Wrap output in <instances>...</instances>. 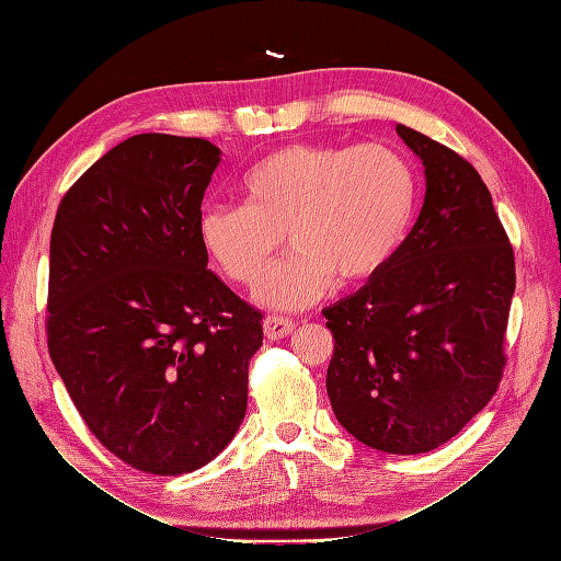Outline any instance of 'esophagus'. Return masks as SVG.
<instances>
[{
  "label": "esophagus",
  "instance_id": "34e87169",
  "mask_svg": "<svg viewBox=\"0 0 561 561\" xmlns=\"http://www.w3.org/2000/svg\"><path fill=\"white\" fill-rule=\"evenodd\" d=\"M295 322L290 318L283 316H266L264 318V334L271 339V342H278V339L293 334Z\"/></svg>",
  "mask_w": 561,
  "mask_h": 561
}]
</instances>
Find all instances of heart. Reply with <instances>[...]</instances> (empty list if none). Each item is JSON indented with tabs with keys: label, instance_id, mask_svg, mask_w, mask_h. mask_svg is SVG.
<instances>
[{
	"label": "heart",
	"instance_id": "b5f03b06",
	"mask_svg": "<svg viewBox=\"0 0 561 561\" xmlns=\"http://www.w3.org/2000/svg\"><path fill=\"white\" fill-rule=\"evenodd\" d=\"M243 206L210 203L196 233L219 274L254 285L283 248L257 299L271 309H304L330 293L334 278L363 283L393 262L416 213V175L383 145H285L241 178Z\"/></svg>",
	"mask_w": 561,
	"mask_h": 561
}]
</instances>
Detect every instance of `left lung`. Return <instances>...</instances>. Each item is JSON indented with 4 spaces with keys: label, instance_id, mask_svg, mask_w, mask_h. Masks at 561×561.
Returning <instances> with one entry per match:
<instances>
[{
    "label": "left lung",
    "instance_id": "obj_1",
    "mask_svg": "<svg viewBox=\"0 0 561 561\" xmlns=\"http://www.w3.org/2000/svg\"><path fill=\"white\" fill-rule=\"evenodd\" d=\"M396 130L426 168V196L393 262L322 309L334 336L328 396L363 445L423 454L496 393L515 254L480 173L428 135Z\"/></svg>",
    "mask_w": 561,
    "mask_h": 561
}]
</instances>
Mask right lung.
<instances>
[{
    "label": "right lung",
    "mask_w": 561,
    "mask_h": 561,
    "mask_svg": "<svg viewBox=\"0 0 561 561\" xmlns=\"http://www.w3.org/2000/svg\"><path fill=\"white\" fill-rule=\"evenodd\" d=\"M219 154L133 135L70 186L50 231V360L103 447L151 474L192 472L231 443L264 336L196 233Z\"/></svg>",
    "instance_id": "right-lung-1"
}]
</instances>
